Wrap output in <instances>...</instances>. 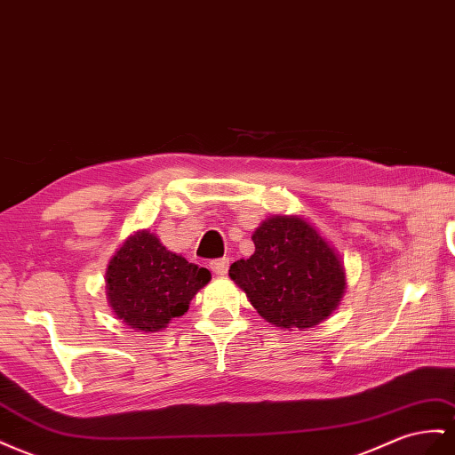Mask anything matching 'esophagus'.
I'll list each match as a JSON object with an SVG mask.
<instances>
[{
	"label": "esophagus",
	"instance_id": "esophagus-1",
	"mask_svg": "<svg viewBox=\"0 0 455 455\" xmlns=\"http://www.w3.org/2000/svg\"><path fill=\"white\" fill-rule=\"evenodd\" d=\"M228 267H229L228 258H218V260L211 262V269H212L216 275H226L228 274Z\"/></svg>",
	"mask_w": 455,
	"mask_h": 455
}]
</instances>
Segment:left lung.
Returning <instances> with one entry per match:
<instances>
[{
  "instance_id": "1",
  "label": "left lung",
  "mask_w": 455,
  "mask_h": 455,
  "mask_svg": "<svg viewBox=\"0 0 455 455\" xmlns=\"http://www.w3.org/2000/svg\"><path fill=\"white\" fill-rule=\"evenodd\" d=\"M252 241L254 254L233 262L229 277L267 323L304 331L337 310L347 289L345 264L308 220L269 216L254 229Z\"/></svg>"
}]
</instances>
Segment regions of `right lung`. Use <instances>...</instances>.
Returning <instances> with one entry per match:
<instances>
[{
	"label": "right lung",
	"instance_id": "add662e5",
	"mask_svg": "<svg viewBox=\"0 0 455 455\" xmlns=\"http://www.w3.org/2000/svg\"><path fill=\"white\" fill-rule=\"evenodd\" d=\"M211 277L206 267L189 264L181 254L168 251L149 229H138L108 260L107 300L130 329L156 333L172 317L189 310L193 297Z\"/></svg>",
	"mask_w": 455,
	"mask_h": 455
}]
</instances>
